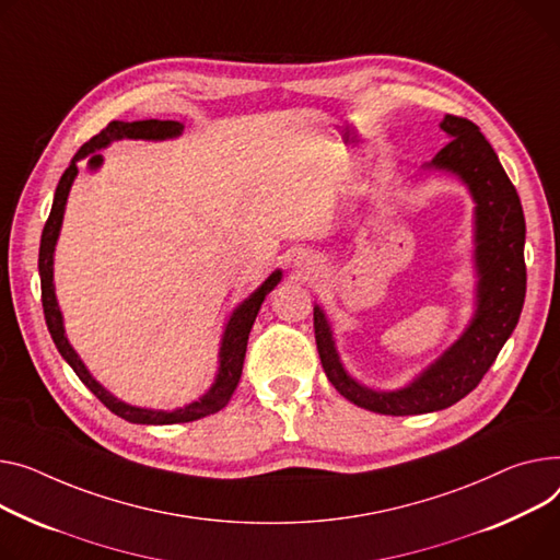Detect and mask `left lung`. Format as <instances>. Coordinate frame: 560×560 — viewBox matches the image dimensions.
I'll use <instances>...</instances> for the list:
<instances>
[{"mask_svg":"<svg viewBox=\"0 0 560 560\" xmlns=\"http://www.w3.org/2000/svg\"><path fill=\"white\" fill-rule=\"evenodd\" d=\"M439 126L451 141L425 168L455 173L475 200L477 311L462 338L415 383L396 392H376L347 374L335 351L326 315L319 306L313 311L315 342L330 385L358 407L376 415H425L462 400L495 362L525 304V213L515 186L472 121L445 115Z\"/></svg>","mask_w":560,"mask_h":560,"instance_id":"1","label":"left lung"}]
</instances>
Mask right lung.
Here are the masks:
<instances>
[{"label": "right lung", "instance_id": "1", "mask_svg": "<svg viewBox=\"0 0 560 560\" xmlns=\"http://www.w3.org/2000/svg\"><path fill=\"white\" fill-rule=\"evenodd\" d=\"M182 124L177 121H158V119H148V121H109L98 135H94L88 143L81 145V151L73 155L71 164L67 166V171L62 173L58 186H56V196H54V205H51V213L45 222L43 230V241H40V256H37V270H40V283H43V308H45V319H47V328L54 338L56 349L60 351V355L67 360V364L77 371V376L83 381V385L117 417L130 421V423H143V425H171V423H189L202 417H209L218 409L225 407L234 394V389L238 387L241 374H243V360H245V351H247V338L252 324L258 315L260 304H264L266 294L281 281V270L272 272L264 285L256 288L247 300L232 313L225 332H222V345H220V366L215 381L211 385V389L200 398L194 400L189 405H184L179 409H173V412H162V409H145V407H135L128 405L119 398L112 396L107 389H103L94 378L90 371L85 369L83 360L79 358V353L71 349L67 335H65V326H62V313L58 308L56 302V290H54V249H56V241L60 234V225H62V213H65V205H67V196L73 184V177L79 175V162L90 158V168H98L103 158L96 153L101 148H105L107 143L117 141V139H173L182 132Z\"/></svg>", "mask_w": 560, "mask_h": 560}]
</instances>
